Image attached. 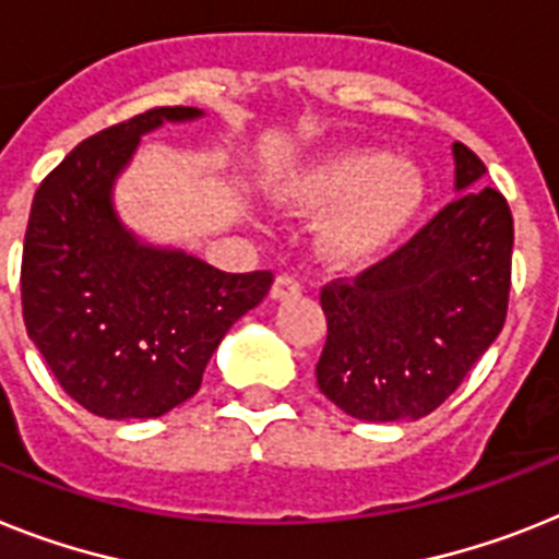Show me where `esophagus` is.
I'll list each match as a JSON object with an SVG mask.
<instances>
[{"label":"esophagus","instance_id":"1","mask_svg":"<svg viewBox=\"0 0 559 559\" xmlns=\"http://www.w3.org/2000/svg\"><path fill=\"white\" fill-rule=\"evenodd\" d=\"M301 293V281L289 275V272H281L278 278L272 281V298L275 301H284V298H293V295Z\"/></svg>","mask_w":559,"mask_h":559}]
</instances>
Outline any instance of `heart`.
Masks as SVG:
<instances>
[{
  "label": "heart",
  "mask_w": 559,
  "mask_h": 559,
  "mask_svg": "<svg viewBox=\"0 0 559 559\" xmlns=\"http://www.w3.org/2000/svg\"><path fill=\"white\" fill-rule=\"evenodd\" d=\"M284 201L298 210L332 207L321 224L323 255L360 264L389 250L420 218L426 181L409 162L378 150H346L301 173Z\"/></svg>",
  "instance_id": "1"
}]
</instances>
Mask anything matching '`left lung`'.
<instances>
[{"mask_svg":"<svg viewBox=\"0 0 559 559\" xmlns=\"http://www.w3.org/2000/svg\"><path fill=\"white\" fill-rule=\"evenodd\" d=\"M454 190L417 236L352 281L321 289L326 344L318 389L358 420L435 412L495 344L511 289L514 222L486 164L454 142Z\"/></svg>","mask_w":559,"mask_h":559,"instance_id":"obj_1","label":"left lung"}]
</instances>
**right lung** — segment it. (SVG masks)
<instances>
[{
    "instance_id": "add662e5",
    "label": "right lung",
    "mask_w": 559,
    "mask_h": 559,
    "mask_svg": "<svg viewBox=\"0 0 559 559\" xmlns=\"http://www.w3.org/2000/svg\"><path fill=\"white\" fill-rule=\"evenodd\" d=\"M195 107H153L84 139L33 195L22 316L59 386L98 417L176 409L201 386L222 337L264 301L272 272H222L142 243L112 210V185L142 135Z\"/></svg>"
}]
</instances>
